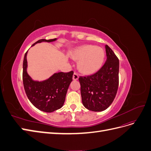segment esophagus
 Returning <instances> with one entry per match:
<instances>
[{
	"label": "esophagus",
	"mask_w": 151,
	"mask_h": 151,
	"mask_svg": "<svg viewBox=\"0 0 151 151\" xmlns=\"http://www.w3.org/2000/svg\"><path fill=\"white\" fill-rule=\"evenodd\" d=\"M78 78H79L78 74H77V73L74 72V74H73V79H74V80H77V79H78Z\"/></svg>",
	"instance_id": "obj_1"
}]
</instances>
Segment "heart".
Instances as JSON below:
<instances>
[{
  "instance_id": "1",
  "label": "heart",
  "mask_w": 151,
  "mask_h": 151,
  "mask_svg": "<svg viewBox=\"0 0 151 151\" xmlns=\"http://www.w3.org/2000/svg\"><path fill=\"white\" fill-rule=\"evenodd\" d=\"M104 56V52L102 48L92 45L79 47L73 53V58L79 60V70L86 74H92L99 70L103 64Z\"/></svg>"
}]
</instances>
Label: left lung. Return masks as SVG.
<instances>
[{
  "label": "left lung",
  "instance_id": "1",
  "mask_svg": "<svg viewBox=\"0 0 151 151\" xmlns=\"http://www.w3.org/2000/svg\"><path fill=\"white\" fill-rule=\"evenodd\" d=\"M105 48L107 59L102 67L94 74L79 78L82 102L93 111H102L110 106L119 84V60L107 45Z\"/></svg>",
  "mask_w": 151,
  "mask_h": 151
}]
</instances>
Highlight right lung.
Segmentation results:
<instances>
[{
	"label": "right lung",
	"instance_id": "add662e5",
	"mask_svg": "<svg viewBox=\"0 0 151 151\" xmlns=\"http://www.w3.org/2000/svg\"><path fill=\"white\" fill-rule=\"evenodd\" d=\"M57 39H41L32 46L42 42H52ZM27 51L23 60L22 81L27 97L34 106L41 111L51 113L62 107L74 72H58L42 82L32 80L26 71Z\"/></svg>",
	"mask_w": 151,
	"mask_h": 151
}]
</instances>
